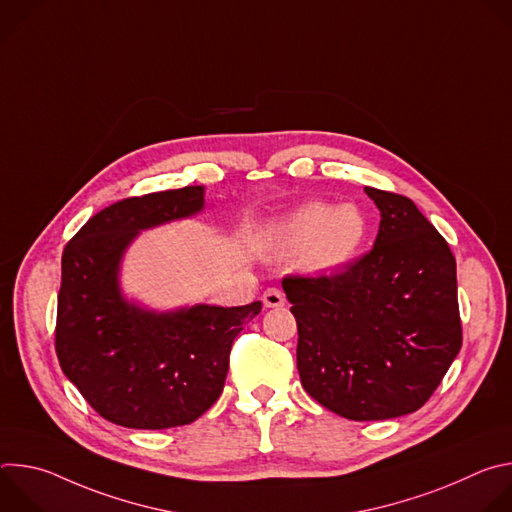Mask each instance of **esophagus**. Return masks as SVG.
<instances>
[{"label":"esophagus","mask_w":512,"mask_h":512,"mask_svg":"<svg viewBox=\"0 0 512 512\" xmlns=\"http://www.w3.org/2000/svg\"><path fill=\"white\" fill-rule=\"evenodd\" d=\"M263 304L265 308H281L285 304V296L283 291L277 287H269L263 291Z\"/></svg>","instance_id":"1"}]
</instances>
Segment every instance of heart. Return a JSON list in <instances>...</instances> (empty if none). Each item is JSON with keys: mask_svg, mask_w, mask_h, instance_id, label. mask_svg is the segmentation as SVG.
<instances>
[{"mask_svg": "<svg viewBox=\"0 0 512 512\" xmlns=\"http://www.w3.org/2000/svg\"><path fill=\"white\" fill-rule=\"evenodd\" d=\"M369 218L354 202H306L273 221L265 233L277 255L304 253V263L318 271L346 265L367 243Z\"/></svg>", "mask_w": 512, "mask_h": 512, "instance_id": "1", "label": "heart"}]
</instances>
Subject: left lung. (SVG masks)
Returning a JSON list of instances; mask_svg holds the SVG:
<instances>
[{"mask_svg":"<svg viewBox=\"0 0 512 512\" xmlns=\"http://www.w3.org/2000/svg\"><path fill=\"white\" fill-rule=\"evenodd\" d=\"M381 210L375 247L332 275H285L298 371L326 409L377 421L417 411L462 348L456 259L407 196L364 188Z\"/></svg>","mask_w":512,"mask_h":512,"instance_id":"1","label":"left lung"}]
</instances>
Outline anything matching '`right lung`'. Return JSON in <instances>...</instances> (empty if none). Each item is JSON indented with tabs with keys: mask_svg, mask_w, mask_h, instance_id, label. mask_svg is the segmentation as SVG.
I'll use <instances>...</instances> for the list:
<instances>
[{
	"mask_svg": "<svg viewBox=\"0 0 512 512\" xmlns=\"http://www.w3.org/2000/svg\"><path fill=\"white\" fill-rule=\"evenodd\" d=\"M202 206L204 186L123 198L64 247L56 356L68 381L115 425L168 429L198 419L223 393L237 334L261 312L253 302L158 314L123 300L119 263L137 233Z\"/></svg>",
	"mask_w": 512,
	"mask_h": 512,
	"instance_id": "obj_1",
	"label": "right lung"
}]
</instances>
